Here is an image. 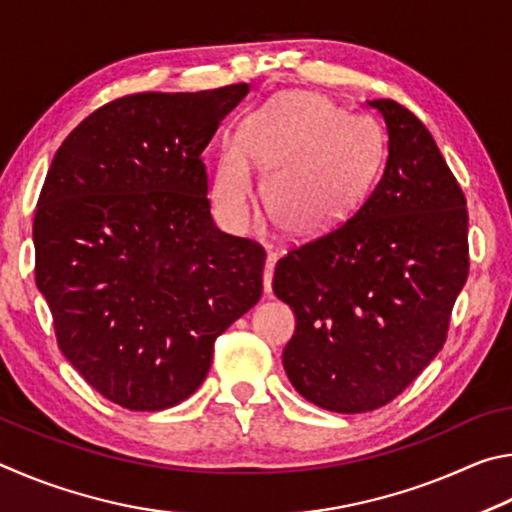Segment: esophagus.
I'll list each match as a JSON object with an SVG mask.
<instances>
[{
  "label": "esophagus",
  "mask_w": 512,
  "mask_h": 512,
  "mask_svg": "<svg viewBox=\"0 0 512 512\" xmlns=\"http://www.w3.org/2000/svg\"><path fill=\"white\" fill-rule=\"evenodd\" d=\"M276 261H279V254H276V251H267L265 274H263V290H265V294H272V279H274Z\"/></svg>",
  "instance_id": "34e87169"
}]
</instances>
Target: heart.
I'll list each match as a JSON object with an SVG mask.
<instances>
[{
	"label": "heart",
	"instance_id": "b5f03b06",
	"mask_svg": "<svg viewBox=\"0 0 512 512\" xmlns=\"http://www.w3.org/2000/svg\"><path fill=\"white\" fill-rule=\"evenodd\" d=\"M384 161V134L369 116H353L335 101L290 92L249 116L238 146L224 148L213 202L231 227L247 224L256 182L274 227L292 238L335 231L369 197Z\"/></svg>",
	"mask_w": 512,
	"mask_h": 512
}]
</instances>
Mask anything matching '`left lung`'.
<instances>
[{
  "label": "left lung",
  "mask_w": 512,
  "mask_h": 512,
  "mask_svg": "<svg viewBox=\"0 0 512 512\" xmlns=\"http://www.w3.org/2000/svg\"><path fill=\"white\" fill-rule=\"evenodd\" d=\"M380 182L348 222L276 263L274 294L297 315L283 351L303 398L364 414L407 389L445 344L468 279V209L432 134L389 98Z\"/></svg>",
  "instance_id": "8db88e82"
}]
</instances>
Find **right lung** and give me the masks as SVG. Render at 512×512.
I'll return each mask as SVG.
<instances>
[{
  "label": "right lung",
  "mask_w": 512,
  "mask_h": 512,
  "mask_svg": "<svg viewBox=\"0 0 512 512\" xmlns=\"http://www.w3.org/2000/svg\"><path fill=\"white\" fill-rule=\"evenodd\" d=\"M251 85L132 94L62 141L33 220L62 355L103 398L193 396L213 342L263 294L265 251L215 227L202 152Z\"/></svg>",
  "instance_id": "add662e5"
}]
</instances>
